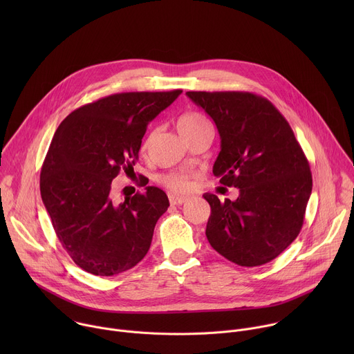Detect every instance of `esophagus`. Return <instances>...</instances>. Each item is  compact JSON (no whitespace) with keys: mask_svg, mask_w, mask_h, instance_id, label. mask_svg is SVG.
I'll return each instance as SVG.
<instances>
[{"mask_svg":"<svg viewBox=\"0 0 354 354\" xmlns=\"http://www.w3.org/2000/svg\"><path fill=\"white\" fill-rule=\"evenodd\" d=\"M187 200H189V197H186V196H176V194L169 196V201H171V205H174V206H180V205L186 203Z\"/></svg>","mask_w":354,"mask_h":354,"instance_id":"obj_1","label":"esophagus"}]
</instances>
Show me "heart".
<instances>
[{
	"label": "heart",
	"instance_id": "heart-1",
	"mask_svg": "<svg viewBox=\"0 0 354 354\" xmlns=\"http://www.w3.org/2000/svg\"><path fill=\"white\" fill-rule=\"evenodd\" d=\"M210 127L207 119L198 113V112H186L183 113L179 120H178V129H179V133L186 138L200 130L203 129H207ZM156 133V131H154ZM154 133H151V136L148 137V140L144 142V148L148 145V141L149 138L154 136ZM162 183L172 192H176V193H186L190 190L192 187V182H190V175L185 174V172H174V174H169L167 176L162 178Z\"/></svg>",
	"mask_w": 354,
	"mask_h": 354
}]
</instances>
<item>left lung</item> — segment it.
Masks as SVG:
<instances>
[{
  "mask_svg": "<svg viewBox=\"0 0 354 354\" xmlns=\"http://www.w3.org/2000/svg\"><path fill=\"white\" fill-rule=\"evenodd\" d=\"M216 123L221 145L213 174L236 200L205 193L210 245L246 268L265 265L297 238L313 190L310 164L268 99L250 92H186Z\"/></svg>",
  "mask_w": 354,
  "mask_h": 354,
  "instance_id": "obj_1",
  "label": "left lung"
}]
</instances>
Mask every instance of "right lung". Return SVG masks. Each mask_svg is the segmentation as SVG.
I'll return each mask as SVG.
<instances>
[{
    "label": "right lung",
    "instance_id": "add662e5",
    "mask_svg": "<svg viewBox=\"0 0 354 354\" xmlns=\"http://www.w3.org/2000/svg\"><path fill=\"white\" fill-rule=\"evenodd\" d=\"M180 93H115L78 108L57 127L41 167L40 194L59 241L85 272L115 276L147 255L168 196L147 186L118 203L112 180L133 171L148 123Z\"/></svg>",
    "mask_w": 354,
    "mask_h": 354
}]
</instances>
